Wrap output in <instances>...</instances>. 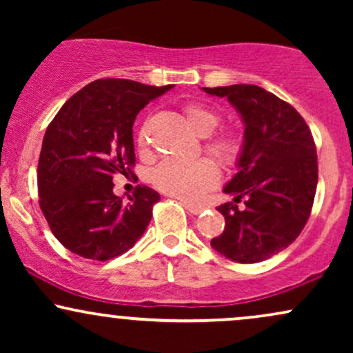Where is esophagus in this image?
<instances>
[{
    "label": "esophagus",
    "instance_id": "esophagus-1",
    "mask_svg": "<svg viewBox=\"0 0 353 353\" xmlns=\"http://www.w3.org/2000/svg\"><path fill=\"white\" fill-rule=\"evenodd\" d=\"M182 204H184V208L188 209V212L192 214V216H197V214H201L202 210H204V208H202V205L190 204V202H185V201H182Z\"/></svg>",
    "mask_w": 353,
    "mask_h": 353
}]
</instances>
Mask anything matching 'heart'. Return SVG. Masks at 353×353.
<instances>
[{
  "label": "heart",
  "mask_w": 353,
  "mask_h": 353,
  "mask_svg": "<svg viewBox=\"0 0 353 353\" xmlns=\"http://www.w3.org/2000/svg\"><path fill=\"white\" fill-rule=\"evenodd\" d=\"M188 125L197 136L208 137L205 151L214 156L224 168H232L242 156V139L230 131L216 132L221 116L214 109L202 104H189L184 108ZM141 148L145 144L144 132L137 137ZM152 184L168 196L181 201H199L219 181L216 164L209 159L179 161L165 159L151 174Z\"/></svg>",
  "instance_id": "obj_1"
}]
</instances>
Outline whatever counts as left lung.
<instances>
[{
  "mask_svg": "<svg viewBox=\"0 0 353 353\" xmlns=\"http://www.w3.org/2000/svg\"><path fill=\"white\" fill-rule=\"evenodd\" d=\"M204 91L228 98L245 125L239 171L224 188L234 201L217 208L225 228L210 245L239 264L262 262L292 244L309 221L319 179L314 137L303 117L264 88Z\"/></svg>",
  "mask_w": 353,
  "mask_h": 353,
  "instance_id": "8db88e82",
  "label": "left lung"
}]
</instances>
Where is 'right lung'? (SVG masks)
I'll list each match as a JSON object with an SVG mask.
<instances>
[{
	"mask_svg": "<svg viewBox=\"0 0 353 353\" xmlns=\"http://www.w3.org/2000/svg\"><path fill=\"white\" fill-rule=\"evenodd\" d=\"M171 88L116 78L92 81L48 125L38 163L39 208L54 237L72 254L109 261L144 234L161 196L137 185L124 202L112 192V177L132 172L136 116Z\"/></svg>",
	"mask_w": 353,
	"mask_h": 353,
	"instance_id": "add662e5",
	"label": "right lung"
}]
</instances>
